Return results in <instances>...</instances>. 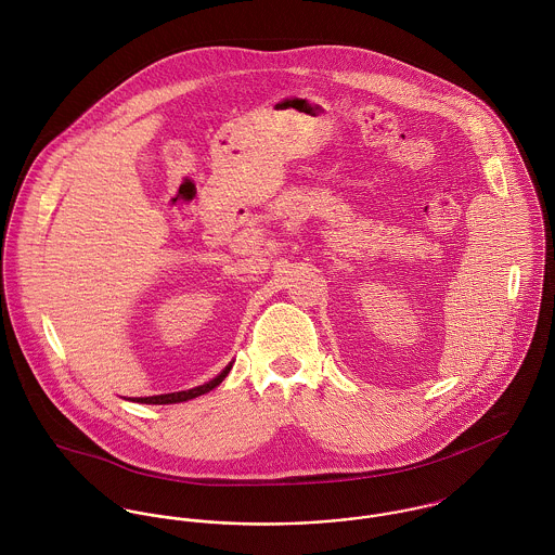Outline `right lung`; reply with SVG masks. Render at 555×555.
<instances>
[{
    "mask_svg": "<svg viewBox=\"0 0 555 555\" xmlns=\"http://www.w3.org/2000/svg\"><path fill=\"white\" fill-rule=\"evenodd\" d=\"M233 363L235 361H231L216 378H211L209 383H205V385H201V387H194V389H188V391H177V393H162V396H152V397H132V401H139V403H158V405H164V403H179V401H188V399H194V397L205 396V393H209L211 389H216L227 376H229V372H231V367H233Z\"/></svg>",
    "mask_w": 555,
    "mask_h": 555,
    "instance_id": "right-lung-1",
    "label": "right lung"
}]
</instances>
